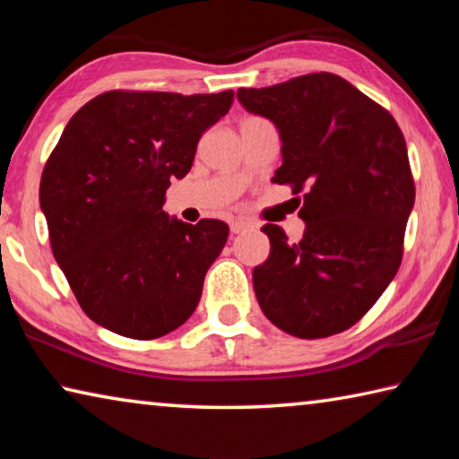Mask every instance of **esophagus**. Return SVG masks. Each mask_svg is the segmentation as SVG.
Masks as SVG:
<instances>
[{
	"label": "esophagus",
	"mask_w": 459,
	"mask_h": 459,
	"mask_svg": "<svg viewBox=\"0 0 459 459\" xmlns=\"http://www.w3.org/2000/svg\"><path fill=\"white\" fill-rule=\"evenodd\" d=\"M248 229H253V224L248 222V221L237 219V221L230 222V232H232V235H240V232H245V230H248Z\"/></svg>",
	"instance_id": "obj_1"
}]
</instances>
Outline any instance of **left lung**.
<instances>
[{"mask_svg":"<svg viewBox=\"0 0 459 459\" xmlns=\"http://www.w3.org/2000/svg\"><path fill=\"white\" fill-rule=\"evenodd\" d=\"M237 99L279 131L283 164L273 182L306 188L301 240L290 243L277 224L261 229L271 243L253 269L263 314L298 338L344 332L401 265L415 204L405 137L386 108L332 73L238 89Z\"/></svg>","mask_w":459,"mask_h":459,"instance_id":"obj_1","label":"left lung"}]
</instances>
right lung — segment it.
I'll use <instances>...</instances> for the list:
<instances>
[{
    "instance_id": "right-lung-1",
    "label": "right lung",
    "mask_w": 459,
    "mask_h": 459,
    "mask_svg": "<svg viewBox=\"0 0 459 459\" xmlns=\"http://www.w3.org/2000/svg\"><path fill=\"white\" fill-rule=\"evenodd\" d=\"M232 95L108 91L62 131L42 172L40 208L54 259L95 324L153 340L194 314L229 224H188L161 206Z\"/></svg>"
}]
</instances>
